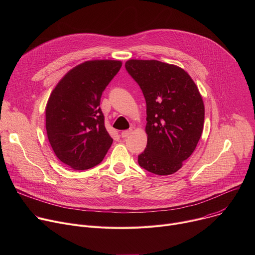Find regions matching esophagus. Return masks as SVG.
Instances as JSON below:
<instances>
[{
	"mask_svg": "<svg viewBox=\"0 0 255 255\" xmlns=\"http://www.w3.org/2000/svg\"><path fill=\"white\" fill-rule=\"evenodd\" d=\"M131 133H132V129L125 130V131H122V132H121V136H122L123 138H126V137H128Z\"/></svg>",
	"mask_w": 255,
	"mask_h": 255,
	"instance_id": "34e87169",
	"label": "esophagus"
}]
</instances>
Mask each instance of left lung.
Instances as JSON below:
<instances>
[{"label": "left lung", "instance_id": "1", "mask_svg": "<svg viewBox=\"0 0 255 255\" xmlns=\"http://www.w3.org/2000/svg\"><path fill=\"white\" fill-rule=\"evenodd\" d=\"M125 67L146 101L147 145L138 163L154 174H172L192 155L203 132L205 107L199 89L174 64L129 59Z\"/></svg>", "mask_w": 255, "mask_h": 255}]
</instances>
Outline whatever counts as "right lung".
<instances>
[{"instance_id":"add662e5","label":"right lung","mask_w":255,"mask_h":255,"mask_svg":"<svg viewBox=\"0 0 255 255\" xmlns=\"http://www.w3.org/2000/svg\"><path fill=\"white\" fill-rule=\"evenodd\" d=\"M122 61L96 59L71 68L50 94L45 108L47 137L57 158L75 170L99 164L113 143L100 108L101 96Z\"/></svg>"}]
</instances>
